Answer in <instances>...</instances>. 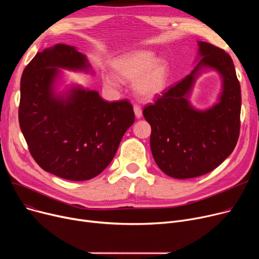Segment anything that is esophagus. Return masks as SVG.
<instances>
[{
    "label": "esophagus",
    "mask_w": 259,
    "mask_h": 259,
    "mask_svg": "<svg viewBox=\"0 0 259 259\" xmlns=\"http://www.w3.org/2000/svg\"><path fill=\"white\" fill-rule=\"evenodd\" d=\"M133 110H134V114H135V116H137V118H141L143 116V111H142L141 107L134 106L133 107Z\"/></svg>",
    "instance_id": "34e87169"
}]
</instances>
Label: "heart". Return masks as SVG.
<instances>
[{
    "label": "heart",
    "instance_id": "1",
    "mask_svg": "<svg viewBox=\"0 0 259 259\" xmlns=\"http://www.w3.org/2000/svg\"><path fill=\"white\" fill-rule=\"evenodd\" d=\"M115 75L125 81H134L133 89L143 100L150 101L165 90L169 77V65L167 61L156 59L155 54L149 50H137L118 58L112 65ZM104 84L112 89H117L115 78L106 75Z\"/></svg>",
    "mask_w": 259,
    "mask_h": 259
}]
</instances>
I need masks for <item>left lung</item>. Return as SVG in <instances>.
Returning <instances> with one entry per match:
<instances>
[{
	"label": "left lung",
	"instance_id": "left-lung-1",
	"mask_svg": "<svg viewBox=\"0 0 259 259\" xmlns=\"http://www.w3.org/2000/svg\"><path fill=\"white\" fill-rule=\"evenodd\" d=\"M196 66L153 105L144 109L151 126L150 147L158 168L174 179L197 178L211 172L233 152L239 137L241 93L232 59L225 50L198 40ZM220 74L218 102L198 109L189 102L202 72Z\"/></svg>",
	"mask_w": 259,
	"mask_h": 259
}]
</instances>
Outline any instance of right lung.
<instances>
[{
  "label": "right lung",
  "instance_id": "add662e5",
  "mask_svg": "<svg viewBox=\"0 0 259 259\" xmlns=\"http://www.w3.org/2000/svg\"><path fill=\"white\" fill-rule=\"evenodd\" d=\"M94 74L85 54L57 44L37 52L21 78L19 121L29 151L43 170L64 180L88 181L113 159L134 122L128 101L109 103L97 90L66 85L64 72Z\"/></svg>",
  "mask_w": 259,
  "mask_h": 259
}]
</instances>
